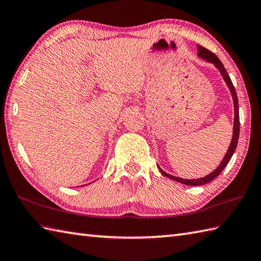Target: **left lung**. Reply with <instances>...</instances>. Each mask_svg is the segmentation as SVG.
<instances>
[{"mask_svg":"<svg viewBox=\"0 0 261 261\" xmlns=\"http://www.w3.org/2000/svg\"><path fill=\"white\" fill-rule=\"evenodd\" d=\"M198 57L201 58V59L205 60L206 62L212 63V65L218 69L220 74H221V76H222L225 85H227V87H228L229 90H230L231 97H232V100H233L234 119H233L232 138H231V143H230L227 153H225V155L223 156V160L221 161V163L219 164V166L217 167V169L214 170V171H212L211 173H209V174H207V175H205L203 177H200V178H182V177H178V176H174V175L169 174V173L164 172L159 166L161 173L164 176L169 177V178L173 179V181H176L178 183H182V184H185V185H191V187H199V185H204V184L210 183L212 179L216 178L220 174V173H221L224 170V167L227 166V164L229 163V161L231 160V158H232V155H233L234 150L237 148V144H238V138H239V132H240L238 97H237V92H236V89H234V87H233V84H232V82H231L229 74H228L227 70H225V68L223 67L222 62L220 61L219 58L214 54H212L211 51H209V50L203 48V47H201V45H199V44H198Z\"/></svg>","mask_w":261,"mask_h":261,"instance_id":"1","label":"left lung"}]
</instances>
